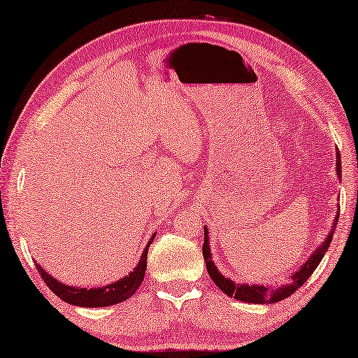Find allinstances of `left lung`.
I'll use <instances>...</instances> for the list:
<instances>
[{"mask_svg":"<svg viewBox=\"0 0 358 358\" xmlns=\"http://www.w3.org/2000/svg\"><path fill=\"white\" fill-rule=\"evenodd\" d=\"M336 174L338 178L341 179V157H339V152H336ZM338 217H339V213H336L335 219H333L330 233L327 234V238L322 241V244H319L317 248H315V250L309 255V259L303 263L300 269H296V271L292 274L290 282L279 287H268L262 284H245V282L236 284L233 279L224 276L213 260V254H210V248H209V231H208V227H204L203 255H204V262H206V269L209 276L225 295L231 296L238 301L257 303V304H273V303L282 301L285 298H289L292 294H295V292L300 289V287L309 279V276L314 273V269L319 266V263L322 262V259H324L325 252L328 250V245L331 243L333 234H335Z\"/></svg>","mask_w":358,"mask_h":358,"instance_id":"8db88e82","label":"left lung"}]
</instances>
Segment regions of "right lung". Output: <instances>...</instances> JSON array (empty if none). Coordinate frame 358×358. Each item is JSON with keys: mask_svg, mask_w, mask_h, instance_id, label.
Masks as SVG:
<instances>
[{"mask_svg": "<svg viewBox=\"0 0 358 358\" xmlns=\"http://www.w3.org/2000/svg\"><path fill=\"white\" fill-rule=\"evenodd\" d=\"M155 238V233L152 234L149 243L145 244V248L143 250V255L138 262L136 268L130 271L128 276H124L119 280H115L113 284L103 285V287H92V289H87V287H73V285H66L60 282V280L55 279L54 276H50L45 269L38 265L36 262V269L41 274V278L44 279V282L47 287L54 292V294L62 298L63 301H66L68 304H73V306H80V308H106V306H113V304H119L122 301H125L130 298L134 292H136L141 284L144 280V274H145V268H148V252H149V245L152 244Z\"/></svg>", "mask_w": 358, "mask_h": 358, "instance_id": "obj_1", "label": "right lung"}]
</instances>
